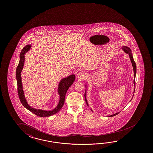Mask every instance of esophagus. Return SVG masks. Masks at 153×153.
Wrapping results in <instances>:
<instances>
[{"instance_id": "1", "label": "esophagus", "mask_w": 153, "mask_h": 153, "mask_svg": "<svg viewBox=\"0 0 153 153\" xmlns=\"http://www.w3.org/2000/svg\"><path fill=\"white\" fill-rule=\"evenodd\" d=\"M77 77L78 78H79V79H81L84 78H85V74H84V73H82V72L78 73Z\"/></svg>"}]
</instances>
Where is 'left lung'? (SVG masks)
I'll return each mask as SVG.
<instances>
[{
	"label": "left lung",
	"instance_id": "obj_1",
	"mask_svg": "<svg viewBox=\"0 0 153 153\" xmlns=\"http://www.w3.org/2000/svg\"><path fill=\"white\" fill-rule=\"evenodd\" d=\"M122 49L123 50L124 52H125L126 53H128V55H129V57H130V59L131 62L132 63V65L133 69V71H134V80H133V84H134V90L133 91V93H134V91H135V75H136V73H137V67H136V64H135V62H134V59H133V55L132 54V51L130 49V48H128V46H122ZM85 87L86 88H87V85L86 84L85 85ZM86 90H85V101H86V105H88V101H87V99H86ZM133 95H134V94H133L132 98L131 99V100L132 99L133 97ZM91 110H92L93 111V110L91 109ZM120 113V112H118V113H115V114H113V115H111L110 116H107L108 117H113V116H114L117 115V114H118V113Z\"/></svg>",
	"mask_w": 153,
	"mask_h": 153
}]
</instances>
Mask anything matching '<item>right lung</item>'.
<instances>
[{
  "label": "right lung",
  "mask_w": 153,
  "mask_h": 153,
  "mask_svg": "<svg viewBox=\"0 0 153 153\" xmlns=\"http://www.w3.org/2000/svg\"><path fill=\"white\" fill-rule=\"evenodd\" d=\"M31 48V45H27L23 48L20 55V61L19 63L18 67L16 68V78L18 83V95L19 99L23 105L27 108L28 110L31 112L35 114L36 115L39 117H48L53 115L59 111L65 103V94L68 88H70V86L72 85L73 83L75 81V75H71L67 77L62 78L60 81L58 85V94L60 97L59 102L58 103V105L54 109L52 110H44L42 109H37L35 108H32L31 106L28 105L27 101L26 100L25 95H24V91L23 90L22 83V78H21V72L22 70L24 63L25 60V54L26 53L30 50Z\"/></svg>",
  "instance_id": "obj_1"
}]
</instances>
